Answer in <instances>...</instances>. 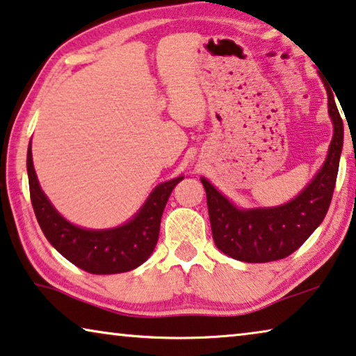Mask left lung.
<instances>
[{"label": "left lung", "mask_w": 356, "mask_h": 356, "mask_svg": "<svg viewBox=\"0 0 356 356\" xmlns=\"http://www.w3.org/2000/svg\"><path fill=\"white\" fill-rule=\"evenodd\" d=\"M327 107L334 123L327 157L313 181L291 202L275 209L239 210L207 179H200L207 194L215 245L223 254L247 264L286 259L321 225L336 188L343 144L342 117L331 90H327Z\"/></svg>", "instance_id": "8db88e82"}]
</instances>
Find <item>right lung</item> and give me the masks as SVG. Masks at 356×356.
Returning a JSON list of instances; mask_svg holds the SVG:
<instances>
[{"label": "right lung", "mask_w": 356, "mask_h": 356, "mask_svg": "<svg viewBox=\"0 0 356 356\" xmlns=\"http://www.w3.org/2000/svg\"><path fill=\"white\" fill-rule=\"evenodd\" d=\"M30 199L46 239L75 266L91 275H115L135 270L149 259L157 244L161 218L173 188L183 177L159 184L146 204L127 225L114 229H83L64 220L41 191L33 168L32 149L27 152Z\"/></svg>", "instance_id": "add662e5"}]
</instances>
